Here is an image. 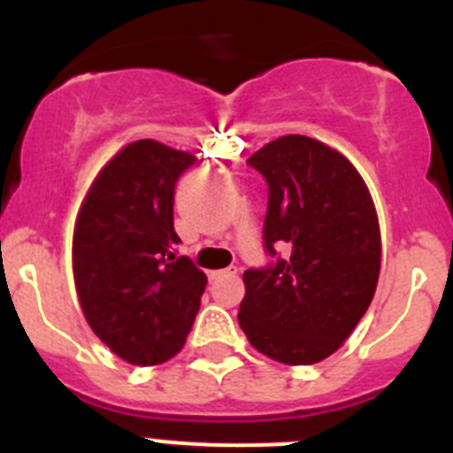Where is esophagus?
Wrapping results in <instances>:
<instances>
[{
  "label": "esophagus",
  "instance_id": "obj_1",
  "mask_svg": "<svg viewBox=\"0 0 453 453\" xmlns=\"http://www.w3.org/2000/svg\"><path fill=\"white\" fill-rule=\"evenodd\" d=\"M229 274H235V267H229V270L208 272V279H211V281H218V279H222V276H229Z\"/></svg>",
  "mask_w": 453,
  "mask_h": 453
}]
</instances>
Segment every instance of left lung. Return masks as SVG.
<instances>
[{
  "label": "left lung",
  "mask_w": 453,
  "mask_h": 453,
  "mask_svg": "<svg viewBox=\"0 0 453 453\" xmlns=\"http://www.w3.org/2000/svg\"><path fill=\"white\" fill-rule=\"evenodd\" d=\"M247 165L267 181L263 242L272 263L242 274L240 329L274 361L313 365L340 349L374 297V202L345 156L306 135L272 140ZM279 244L291 250L286 259Z\"/></svg>",
  "instance_id": "obj_1"
}]
</instances>
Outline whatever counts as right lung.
<instances>
[{
	"label": "right lung",
	"mask_w": 453,
	"mask_h": 453,
	"mask_svg": "<svg viewBox=\"0 0 453 453\" xmlns=\"http://www.w3.org/2000/svg\"><path fill=\"white\" fill-rule=\"evenodd\" d=\"M195 156L135 140L92 181L72 267L90 329L131 365H158L186 345L206 274L177 256L174 188Z\"/></svg>",
	"instance_id": "obj_1"
}]
</instances>
